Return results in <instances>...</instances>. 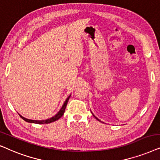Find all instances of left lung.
Listing matches in <instances>:
<instances>
[{
	"label": "left lung",
	"instance_id": "left-lung-1",
	"mask_svg": "<svg viewBox=\"0 0 160 160\" xmlns=\"http://www.w3.org/2000/svg\"><path fill=\"white\" fill-rule=\"evenodd\" d=\"M94 117H95V116H94ZM95 118H97V120H98V121H99V119H98V118H97V117H95Z\"/></svg>",
	"mask_w": 160,
	"mask_h": 160
}]
</instances>
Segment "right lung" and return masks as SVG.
Here are the masks:
<instances>
[{
    "instance_id": "1",
    "label": "right lung",
    "mask_w": 160,
    "mask_h": 160,
    "mask_svg": "<svg viewBox=\"0 0 160 160\" xmlns=\"http://www.w3.org/2000/svg\"><path fill=\"white\" fill-rule=\"evenodd\" d=\"M70 96H71V95H70ZM70 96H69L67 99H66V101H65L64 103H63V106H62V108H61V109L60 110V111H59V112H58V113L55 115V116H53V117H52V118H49V119H47V120H42V121L30 120V119H27V118H24V117H22V116H20L23 119V120L25 121H27V122H29V123H39V124H40V123H52V122H53V121H57V120H58V119L60 118L61 117L63 116V113H64L66 107H67V102H68V101H69V99Z\"/></svg>"
}]
</instances>
